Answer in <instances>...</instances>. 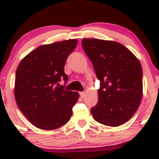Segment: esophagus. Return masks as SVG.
Masks as SVG:
<instances>
[{
	"instance_id": "34e87169",
	"label": "esophagus",
	"mask_w": 159,
	"mask_h": 159,
	"mask_svg": "<svg viewBox=\"0 0 159 159\" xmlns=\"http://www.w3.org/2000/svg\"><path fill=\"white\" fill-rule=\"evenodd\" d=\"M80 96L82 97V98H84V97L86 95V93H85L84 92H80Z\"/></svg>"
}]
</instances>
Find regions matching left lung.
<instances>
[{
	"mask_svg": "<svg viewBox=\"0 0 159 159\" xmlns=\"http://www.w3.org/2000/svg\"><path fill=\"white\" fill-rule=\"evenodd\" d=\"M82 45L100 82L99 101L91 109L92 116L101 124L119 127L134 116L141 102V64L119 42L84 38Z\"/></svg>",
	"mask_w": 159,
	"mask_h": 159,
	"instance_id": "8db88e82",
	"label": "left lung"
}]
</instances>
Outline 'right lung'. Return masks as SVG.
Returning a JSON list of instances; mask_svg holds the SVG:
<instances>
[{
	"label": "right lung",
	"mask_w": 159,
	"mask_h": 159,
	"mask_svg": "<svg viewBox=\"0 0 159 159\" xmlns=\"http://www.w3.org/2000/svg\"><path fill=\"white\" fill-rule=\"evenodd\" d=\"M76 45V39L40 45L18 65L14 86L16 104L38 128L55 130L71 119L80 95L64 90L59 82L68 80L64 64Z\"/></svg>",
	"instance_id": "right-lung-1"
}]
</instances>
